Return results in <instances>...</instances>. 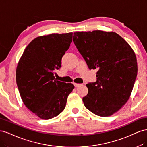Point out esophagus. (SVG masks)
Returning <instances> with one entry per match:
<instances>
[{
  "label": "esophagus",
  "mask_w": 147,
  "mask_h": 147,
  "mask_svg": "<svg viewBox=\"0 0 147 147\" xmlns=\"http://www.w3.org/2000/svg\"><path fill=\"white\" fill-rule=\"evenodd\" d=\"M74 86H75V87H79L80 86H81L82 84H78V83H74Z\"/></svg>",
  "instance_id": "esophagus-1"
}]
</instances>
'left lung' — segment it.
Here are the masks:
<instances>
[{
    "mask_svg": "<svg viewBox=\"0 0 147 147\" xmlns=\"http://www.w3.org/2000/svg\"><path fill=\"white\" fill-rule=\"evenodd\" d=\"M73 41L89 68L98 69L97 81L86 84L84 106L99 116L113 115L131 95L137 74L135 52L115 32H75Z\"/></svg>",
    "mask_w": 147,
    "mask_h": 147,
    "instance_id": "left-lung-1",
    "label": "left lung"
}]
</instances>
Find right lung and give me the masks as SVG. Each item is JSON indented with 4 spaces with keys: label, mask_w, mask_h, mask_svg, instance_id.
Listing matches in <instances>:
<instances>
[{
    "label": "right lung",
    "mask_w": 147,
    "mask_h": 147,
    "mask_svg": "<svg viewBox=\"0 0 147 147\" xmlns=\"http://www.w3.org/2000/svg\"><path fill=\"white\" fill-rule=\"evenodd\" d=\"M73 32L37 37L24 50L16 71L21 98L29 110L42 119L61 113L74 86L55 79L54 71L72 42Z\"/></svg>",
    "instance_id": "add662e5"
}]
</instances>
